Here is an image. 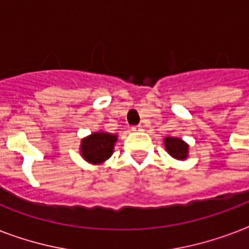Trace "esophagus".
<instances>
[{"instance_id": "obj_1", "label": "esophagus", "mask_w": 249, "mask_h": 249, "mask_svg": "<svg viewBox=\"0 0 249 249\" xmlns=\"http://www.w3.org/2000/svg\"><path fill=\"white\" fill-rule=\"evenodd\" d=\"M142 128H143L142 125H134V126H132V130L133 132H141Z\"/></svg>"}]
</instances>
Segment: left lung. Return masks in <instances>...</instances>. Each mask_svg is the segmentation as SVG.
<instances>
[{
  "label": "left lung",
  "instance_id": "1",
  "mask_svg": "<svg viewBox=\"0 0 249 249\" xmlns=\"http://www.w3.org/2000/svg\"><path fill=\"white\" fill-rule=\"evenodd\" d=\"M164 146L172 158L177 160H185L189 156V144L181 138L174 137H165L164 138Z\"/></svg>",
  "mask_w": 249,
  "mask_h": 249
}]
</instances>
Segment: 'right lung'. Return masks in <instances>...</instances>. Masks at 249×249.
Masks as SVG:
<instances>
[{"mask_svg": "<svg viewBox=\"0 0 249 249\" xmlns=\"http://www.w3.org/2000/svg\"><path fill=\"white\" fill-rule=\"evenodd\" d=\"M116 141V134L94 132L81 141L80 154L89 163L101 164L112 155Z\"/></svg>", "mask_w": 249, "mask_h": 249, "instance_id": "right-lung-1", "label": "right lung"}]
</instances>
